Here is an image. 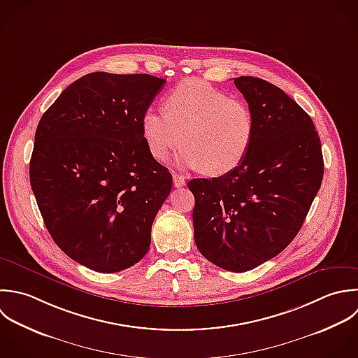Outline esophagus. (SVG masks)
<instances>
[{"label":"esophagus","instance_id":"esophagus-1","mask_svg":"<svg viewBox=\"0 0 358 358\" xmlns=\"http://www.w3.org/2000/svg\"><path fill=\"white\" fill-rule=\"evenodd\" d=\"M173 182H174V187H177V188H180V187H184L185 185V180H184V177L182 176H180V174H173Z\"/></svg>","mask_w":358,"mask_h":358}]
</instances>
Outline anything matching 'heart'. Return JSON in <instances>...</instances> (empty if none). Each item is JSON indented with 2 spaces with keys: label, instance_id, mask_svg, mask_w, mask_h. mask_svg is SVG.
Listing matches in <instances>:
<instances>
[{
  "label": "heart",
  "instance_id": "1",
  "mask_svg": "<svg viewBox=\"0 0 358 358\" xmlns=\"http://www.w3.org/2000/svg\"><path fill=\"white\" fill-rule=\"evenodd\" d=\"M141 129L148 150L166 160L181 141L177 166L223 176L247 157L255 134L251 108L201 79H187L164 97V113L146 108Z\"/></svg>",
  "mask_w": 358,
  "mask_h": 358
}]
</instances>
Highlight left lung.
Returning <instances> with one entry per match:
<instances>
[{
  "instance_id": "obj_1",
  "label": "left lung",
  "mask_w": 358,
  "mask_h": 358,
  "mask_svg": "<svg viewBox=\"0 0 358 358\" xmlns=\"http://www.w3.org/2000/svg\"><path fill=\"white\" fill-rule=\"evenodd\" d=\"M234 85L254 115L251 149L233 171L194 178L188 188L199 252L241 273L279 255L297 236L320 191L324 157L311 117L282 89L254 76Z\"/></svg>"
}]
</instances>
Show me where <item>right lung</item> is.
Segmentation results:
<instances>
[{"label": "right lung", "instance_id": "right-lung-1", "mask_svg": "<svg viewBox=\"0 0 358 358\" xmlns=\"http://www.w3.org/2000/svg\"><path fill=\"white\" fill-rule=\"evenodd\" d=\"M166 79L92 72L41 115L29 166L33 194L54 243L100 273L148 252L153 220L173 185L148 150L142 114Z\"/></svg>", "mask_w": 358, "mask_h": 358}]
</instances>
